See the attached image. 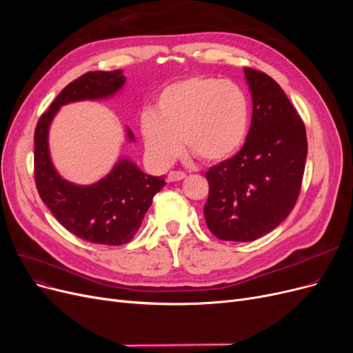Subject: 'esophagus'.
Instances as JSON below:
<instances>
[{
	"instance_id": "34e87169",
	"label": "esophagus",
	"mask_w": 353,
	"mask_h": 353,
	"mask_svg": "<svg viewBox=\"0 0 353 353\" xmlns=\"http://www.w3.org/2000/svg\"><path fill=\"white\" fill-rule=\"evenodd\" d=\"M187 175L184 172H181V170H170L169 175H168V181L169 183H175V181H181L184 179Z\"/></svg>"
}]
</instances>
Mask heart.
Returning <instances> with one entry per match:
<instances>
[{"instance_id":"b5f03b06","label":"heart","mask_w":353,"mask_h":353,"mask_svg":"<svg viewBox=\"0 0 353 353\" xmlns=\"http://www.w3.org/2000/svg\"><path fill=\"white\" fill-rule=\"evenodd\" d=\"M249 100L237 83L196 74L175 81L157 94L154 112L141 114L140 130L152 162L166 168L181 152L205 163L236 154L249 131Z\"/></svg>"}]
</instances>
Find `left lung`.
<instances>
[{
  "label": "left lung",
  "mask_w": 353,
  "mask_h": 353,
  "mask_svg": "<svg viewBox=\"0 0 353 353\" xmlns=\"http://www.w3.org/2000/svg\"><path fill=\"white\" fill-rule=\"evenodd\" d=\"M252 122L241 150L206 172L205 219L219 240L253 241L288 216L301 193L306 130L287 95L268 74L244 68Z\"/></svg>",
  "instance_id": "8db88e82"
}]
</instances>
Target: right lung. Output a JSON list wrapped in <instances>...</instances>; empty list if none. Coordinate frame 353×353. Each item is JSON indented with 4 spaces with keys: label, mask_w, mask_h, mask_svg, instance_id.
Here are the masks:
<instances>
[{
    "label": "right lung",
    "mask_w": 353,
    "mask_h": 353,
    "mask_svg": "<svg viewBox=\"0 0 353 353\" xmlns=\"http://www.w3.org/2000/svg\"><path fill=\"white\" fill-rule=\"evenodd\" d=\"M125 81L121 69L82 74L61 90L35 128V184L41 200L68 231L95 244L121 245L131 241L154 194L165 187V179L147 175L130 159H121L99 183H69L51 162L48 130L61 105L109 99L122 90ZM126 132L128 140L134 141L131 130Z\"/></svg>",
    "instance_id": "obj_1"
}]
</instances>
